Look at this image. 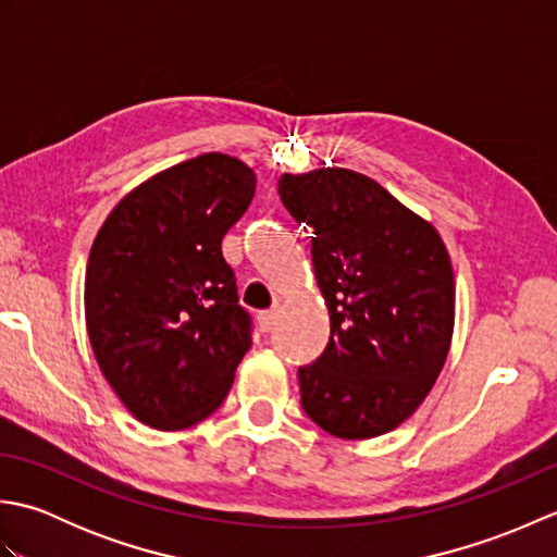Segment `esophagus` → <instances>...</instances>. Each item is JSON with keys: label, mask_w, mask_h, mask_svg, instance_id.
Returning a JSON list of instances; mask_svg holds the SVG:
<instances>
[{"label": "esophagus", "mask_w": 557, "mask_h": 557, "mask_svg": "<svg viewBox=\"0 0 557 557\" xmlns=\"http://www.w3.org/2000/svg\"><path fill=\"white\" fill-rule=\"evenodd\" d=\"M275 323H277V311H265V313L258 315V325H260V330H263V333H272Z\"/></svg>", "instance_id": "34e87169"}]
</instances>
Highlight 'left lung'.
<instances>
[{"label": "left lung", "mask_w": 557, "mask_h": 557, "mask_svg": "<svg viewBox=\"0 0 557 557\" xmlns=\"http://www.w3.org/2000/svg\"><path fill=\"white\" fill-rule=\"evenodd\" d=\"M313 232L330 342L299 369L301 407L345 441L395 431L429 397L453 345L455 275L443 236L371 176L342 168L277 182Z\"/></svg>", "instance_id": "left-lung-1"}]
</instances>
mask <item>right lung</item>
I'll list each match as a JSON object with an SVG mask.
<instances>
[{"mask_svg":"<svg viewBox=\"0 0 557 557\" xmlns=\"http://www.w3.org/2000/svg\"><path fill=\"white\" fill-rule=\"evenodd\" d=\"M253 194L246 162L206 152L132 188L90 246V347L122 405L150 429L184 431L210 417L251 347L222 236Z\"/></svg>","mask_w":557,"mask_h":557,"instance_id":"add662e5","label":"right lung"}]
</instances>
